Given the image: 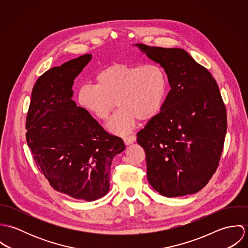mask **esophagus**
<instances>
[{
    "instance_id": "obj_1",
    "label": "esophagus",
    "mask_w": 248,
    "mask_h": 248,
    "mask_svg": "<svg viewBox=\"0 0 248 248\" xmlns=\"http://www.w3.org/2000/svg\"><path fill=\"white\" fill-rule=\"evenodd\" d=\"M123 140H124V143H125L126 145H129V144H132V143H134V142L137 140V137H136L135 135L128 136V137H124V138H123Z\"/></svg>"
}]
</instances>
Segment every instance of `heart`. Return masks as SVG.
<instances>
[{
	"instance_id": "1",
	"label": "heart",
	"mask_w": 248,
	"mask_h": 248,
	"mask_svg": "<svg viewBox=\"0 0 248 248\" xmlns=\"http://www.w3.org/2000/svg\"><path fill=\"white\" fill-rule=\"evenodd\" d=\"M95 85L86 84L78 93L79 104L101 121H108L116 104L120 107L109 129L130 131L138 121L155 118L168 93V75L157 64L112 63L98 71Z\"/></svg>"
}]
</instances>
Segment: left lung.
<instances>
[{
  "label": "left lung",
  "instance_id": "left-lung-1",
  "mask_svg": "<svg viewBox=\"0 0 248 248\" xmlns=\"http://www.w3.org/2000/svg\"><path fill=\"white\" fill-rule=\"evenodd\" d=\"M136 46L164 68L171 86L161 111L138 133L149 183L168 198L195 194L211 179L223 150L227 117L219 89L184 49Z\"/></svg>",
  "mask_w": 248,
  "mask_h": 248
}]
</instances>
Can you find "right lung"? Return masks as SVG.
Listing matches in <instances>:
<instances>
[{"label":"right lung","mask_w":248,"mask_h":248,"mask_svg":"<svg viewBox=\"0 0 248 248\" xmlns=\"http://www.w3.org/2000/svg\"><path fill=\"white\" fill-rule=\"evenodd\" d=\"M92 59L85 54L53 67L36 81L26 120L36 166L57 192L87 202L109 189L113 157L125 144L71 99L74 78Z\"/></svg>","instance_id":"add662e5"}]
</instances>
